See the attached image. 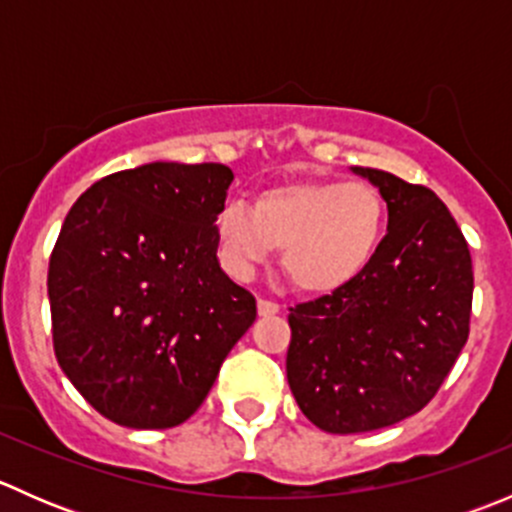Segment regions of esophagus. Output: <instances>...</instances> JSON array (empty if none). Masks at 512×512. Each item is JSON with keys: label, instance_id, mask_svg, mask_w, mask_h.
Here are the masks:
<instances>
[{"label": "esophagus", "instance_id": "1", "mask_svg": "<svg viewBox=\"0 0 512 512\" xmlns=\"http://www.w3.org/2000/svg\"><path fill=\"white\" fill-rule=\"evenodd\" d=\"M257 312H260L262 317H272V314L280 312V304L272 302V299L260 297V299H257Z\"/></svg>", "mask_w": 512, "mask_h": 512}]
</instances>
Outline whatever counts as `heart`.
<instances>
[{
	"mask_svg": "<svg viewBox=\"0 0 512 512\" xmlns=\"http://www.w3.org/2000/svg\"><path fill=\"white\" fill-rule=\"evenodd\" d=\"M386 225L379 190L364 180L289 183L257 195L252 210L230 200L218 237L237 275H250L282 250L289 280L304 292H334L374 260Z\"/></svg>",
	"mask_w": 512,
	"mask_h": 512,
	"instance_id": "obj_1",
	"label": "heart"
}]
</instances>
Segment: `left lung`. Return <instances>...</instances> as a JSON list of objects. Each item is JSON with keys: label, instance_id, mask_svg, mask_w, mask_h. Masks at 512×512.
Masks as SVG:
<instances>
[{"label": "left lung", "instance_id": "8db88e82", "mask_svg": "<svg viewBox=\"0 0 512 512\" xmlns=\"http://www.w3.org/2000/svg\"><path fill=\"white\" fill-rule=\"evenodd\" d=\"M389 208L374 260L349 285L289 307L287 381L302 414L329 433H364L418 414L471 332L473 262L426 185L359 168Z\"/></svg>", "mask_w": 512, "mask_h": 512}]
</instances>
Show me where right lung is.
Listing matches in <instances>:
<instances>
[{"instance_id": "add662e5", "label": "right lung", "mask_w": 512, "mask_h": 512, "mask_svg": "<svg viewBox=\"0 0 512 512\" xmlns=\"http://www.w3.org/2000/svg\"><path fill=\"white\" fill-rule=\"evenodd\" d=\"M223 163H148L96 180L49 260L56 361L108 421L173 428L213 389L257 302L218 262Z\"/></svg>"}]
</instances>
